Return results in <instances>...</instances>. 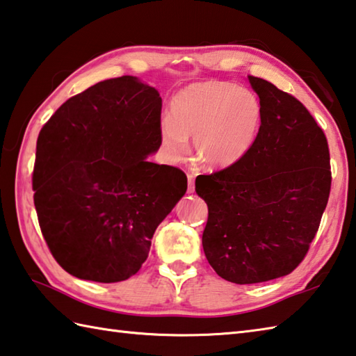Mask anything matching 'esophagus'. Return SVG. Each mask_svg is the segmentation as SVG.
Segmentation results:
<instances>
[{
	"instance_id": "obj_1",
	"label": "esophagus",
	"mask_w": 356,
	"mask_h": 356,
	"mask_svg": "<svg viewBox=\"0 0 356 356\" xmlns=\"http://www.w3.org/2000/svg\"><path fill=\"white\" fill-rule=\"evenodd\" d=\"M194 188H196V186H194V176H193V174H188V188H186V191L188 193H194Z\"/></svg>"
}]
</instances>
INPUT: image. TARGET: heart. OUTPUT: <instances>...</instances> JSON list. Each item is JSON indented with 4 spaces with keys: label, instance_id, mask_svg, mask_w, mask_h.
Returning a JSON list of instances; mask_svg holds the SVG:
<instances>
[{
    "label": "heart",
    "instance_id": "b5f03b06",
    "mask_svg": "<svg viewBox=\"0 0 356 356\" xmlns=\"http://www.w3.org/2000/svg\"><path fill=\"white\" fill-rule=\"evenodd\" d=\"M262 122V103L253 90L211 80L193 83L172 97L171 120L165 118L160 134L172 156H182L186 138L193 137L200 163L227 170L253 148Z\"/></svg>",
    "mask_w": 356,
    "mask_h": 356
}]
</instances>
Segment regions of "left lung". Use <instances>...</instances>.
I'll return each instance as SVG.
<instances>
[{
  "mask_svg": "<svg viewBox=\"0 0 356 356\" xmlns=\"http://www.w3.org/2000/svg\"><path fill=\"white\" fill-rule=\"evenodd\" d=\"M264 122L238 165L196 179L207 202L202 245L225 281L257 284L293 271L307 254L329 200V145L307 108L248 75Z\"/></svg>",
  "mask_w": 356,
  "mask_h": 356,
  "instance_id": "1",
  "label": "left lung"
}]
</instances>
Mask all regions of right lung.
<instances>
[{
	"label": "right lung",
	"instance_id": "obj_1",
	"mask_svg": "<svg viewBox=\"0 0 356 356\" xmlns=\"http://www.w3.org/2000/svg\"><path fill=\"white\" fill-rule=\"evenodd\" d=\"M162 99L137 76L71 97L41 128L32 188L54 259L80 280L136 275L156 228L186 191V176L146 160L162 145Z\"/></svg>",
	"mask_w": 356,
	"mask_h": 356
}]
</instances>
